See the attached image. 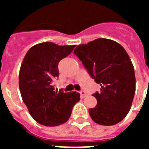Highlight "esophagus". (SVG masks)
<instances>
[{"label":"esophagus","mask_w":149,"mask_h":149,"mask_svg":"<svg viewBox=\"0 0 149 149\" xmlns=\"http://www.w3.org/2000/svg\"><path fill=\"white\" fill-rule=\"evenodd\" d=\"M80 94H81V98H84V97H86V93H85V91H84V90H81V92H80Z\"/></svg>","instance_id":"obj_1"}]
</instances>
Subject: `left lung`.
I'll list each match as a JSON object with an SVG mask.
<instances>
[{
    "mask_svg": "<svg viewBox=\"0 0 149 149\" xmlns=\"http://www.w3.org/2000/svg\"><path fill=\"white\" fill-rule=\"evenodd\" d=\"M74 54L101 86V92L93 95L97 105L89 109L92 119L101 125L119 123L131 109L136 88L134 68L126 51L115 41L97 39L77 46Z\"/></svg>",
    "mask_w": 149,
    "mask_h": 149,
    "instance_id": "8db88e82",
    "label": "left lung"
}]
</instances>
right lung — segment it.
<instances>
[{
    "label": "right lung",
    "instance_id": "add662e5",
    "mask_svg": "<svg viewBox=\"0 0 149 149\" xmlns=\"http://www.w3.org/2000/svg\"><path fill=\"white\" fill-rule=\"evenodd\" d=\"M75 45L42 42L27 52L19 72V89L31 116L45 126H57L68 120L80 100L77 92H55L53 82L59 77V62Z\"/></svg>",
    "mask_w": 149,
    "mask_h": 149
}]
</instances>
